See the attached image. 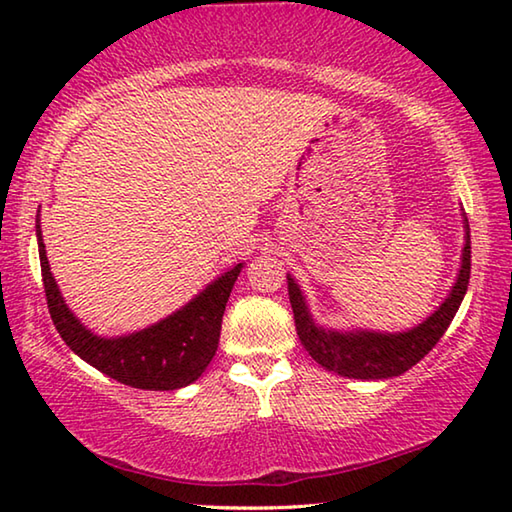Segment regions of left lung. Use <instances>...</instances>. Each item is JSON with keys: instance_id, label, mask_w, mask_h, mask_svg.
Returning <instances> with one entry per match:
<instances>
[{"instance_id": "left-lung-1", "label": "left lung", "mask_w": 512, "mask_h": 512, "mask_svg": "<svg viewBox=\"0 0 512 512\" xmlns=\"http://www.w3.org/2000/svg\"><path fill=\"white\" fill-rule=\"evenodd\" d=\"M465 244L461 255V268H458L456 282L447 298L431 316L422 320L406 332H375V329H329L318 325L314 316L309 314L307 300L302 296L300 287L287 275L289 282V300L296 320V332L300 343L311 354V359L320 366L350 379H388L397 377L413 368L415 363L424 359V354L440 341L447 332L458 307L465 298L467 282H470V225L463 212Z\"/></svg>"}]
</instances>
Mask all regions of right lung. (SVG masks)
Wrapping results in <instances>:
<instances>
[{
    "instance_id": "obj_1",
    "label": "right lung",
    "mask_w": 512,
    "mask_h": 512,
    "mask_svg": "<svg viewBox=\"0 0 512 512\" xmlns=\"http://www.w3.org/2000/svg\"><path fill=\"white\" fill-rule=\"evenodd\" d=\"M36 237L51 320L63 341L85 363L121 384L142 388V391H176V388L194 384L203 375L219 348L225 302L244 264L232 266L230 271L207 284L185 307L140 332L99 336L74 316L51 275L40 216L36 219Z\"/></svg>"
}]
</instances>
